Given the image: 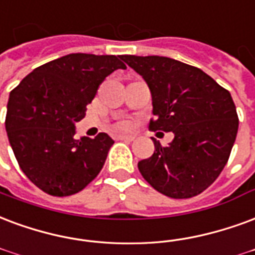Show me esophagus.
I'll use <instances>...</instances> for the list:
<instances>
[{
    "instance_id": "obj_1",
    "label": "esophagus",
    "mask_w": 255,
    "mask_h": 255,
    "mask_svg": "<svg viewBox=\"0 0 255 255\" xmlns=\"http://www.w3.org/2000/svg\"><path fill=\"white\" fill-rule=\"evenodd\" d=\"M118 139L119 140H126V142H132L135 136H132V135H119Z\"/></svg>"
}]
</instances>
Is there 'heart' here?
Returning a JSON list of instances; mask_svg holds the SVG:
<instances>
[{"label": "heart", "instance_id": "obj_1", "mask_svg": "<svg viewBox=\"0 0 255 255\" xmlns=\"http://www.w3.org/2000/svg\"><path fill=\"white\" fill-rule=\"evenodd\" d=\"M129 128V124H128L127 122H123L120 123V124H118V129H120V131H123V129H128Z\"/></svg>", "mask_w": 255, "mask_h": 255}]
</instances>
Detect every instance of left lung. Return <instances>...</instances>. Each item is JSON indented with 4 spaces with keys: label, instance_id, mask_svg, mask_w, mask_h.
<instances>
[{
    "label": "left lung",
    "instance_id": "8db88e82",
    "mask_svg": "<svg viewBox=\"0 0 255 255\" xmlns=\"http://www.w3.org/2000/svg\"><path fill=\"white\" fill-rule=\"evenodd\" d=\"M150 89V129L174 133L173 142L137 163L150 185L171 199L200 195L222 173L238 132L228 90L195 66L166 56L122 55Z\"/></svg>",
    "mask_w": 255,
    "mask_h": 255
}]
</instances>
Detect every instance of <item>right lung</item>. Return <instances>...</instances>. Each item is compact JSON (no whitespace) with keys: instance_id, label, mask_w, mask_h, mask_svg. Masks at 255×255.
Returning <instances> with one entry per match:
<instances>
[{"instance_id":"right-lung-1","label":"right lung","mask_w":255,"mask_h":255,"mask_svg":"<svg viewBox=\"0 0 255 255\" xmlns=\"http://www.w3.org/2000/svg\"><path fill=\"white\" fill-rule=\"evenodd\" d=\"M118 69H126L122 55L69 54L36 67L10 92L7 139L24 174L43 192L74 195L103 169L113 139L105 132L75 139V123Z\"/></svg>"}]
</instances>
